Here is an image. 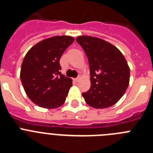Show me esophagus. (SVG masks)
<instances>
[{
	"label": "esophagus",
	"mask_w": 153,
	"mask_h": 153,
	"mask_svg": "<svg viewBox=\"0 0 153 153\" xmlns=\"http://www.w3.org/2000/svg\"><path fill=\"white\" fill-rule=\"evenodd\" d=\"M79 78H80V77H79V76H78V77L75 78V79H74V81H75V82H78V81H79Z\"/></svg>",
	"instance_id": "obj_1"
}]
</instances>
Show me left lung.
Returning <instances> with one entry per match:
<instances>
[{
  "label": "left lung",
  "mask_w": 153,
  "mask_h": 153,
  "mask_svg": "<svg viewBox=\"0 0 153 153\" xmlns=\"http://www.w3.org/2000/svg\"><path fill=\"white\" fill-rule=\"evenodd\" d=\"M88 58L91 86L82 93L89 106L103 109L114 105L126 90L129 70L125 57L117 47L102 39L80 36L76 39Z\"/></svg>",
  "instance_id": "8db88e82"
}]
</instances>
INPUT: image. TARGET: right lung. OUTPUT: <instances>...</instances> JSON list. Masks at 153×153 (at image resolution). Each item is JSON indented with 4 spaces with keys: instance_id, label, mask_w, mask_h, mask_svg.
I'll list each match as a JSON object with an SVG mask.
<instances>
[{
    "instance_id": "right-lung-1",
    "label": "right lung",
    "mask_w": 153,
    "mask_h": 153,
    "mask_svg": "<svg viewBox=\"0 0 153 153\" xmlns=\"http://www.w3.org/2000/svg\"><path fill=\"white\" fill-rule=\"evenodd\" d=\"M74 41L72 36H53L27 53L21 65V83L30 100L40 107L55 109L66 100L72 79L61 74L60 60Z\"/></svg>"
}]
</instances>
